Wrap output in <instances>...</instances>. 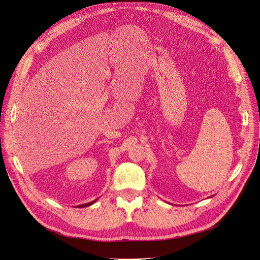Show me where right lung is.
<instances>
[{
  "label": "right lung",
  "instance_id": "obj_1",
  "mask_svg": "<svg viewBox=\"0 0 260 260\" xmlns=\"http://www.w3.org/2000/svg\"><path fill=\"white\" fill-rule=\"evenodd\" d=\"M98 200V199H96ZM96 200H94V201H92V202H89V203H86V204H82V205H78V206H76V207H78V208H83V207H88V206H90V205H92L93 203H95L96 202Z\"/></svg>",
  "mask_w": 260,
  "mask_h": 260
}]
</instances>
